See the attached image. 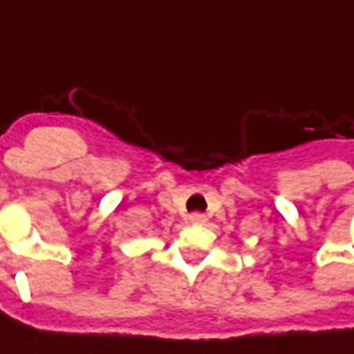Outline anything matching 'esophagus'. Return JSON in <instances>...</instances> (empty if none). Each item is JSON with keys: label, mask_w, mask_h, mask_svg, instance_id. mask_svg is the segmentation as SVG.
Here are the masks:
<instances>
[{"label": "esophagus", "mask_w": 354, "mask_h": 354, "mask_svg": "<svg viewBox=\"0 0 354 354\" xmlns=\"http://www.w3.org/2000/svg\"><path fill=\"white\" fill-rule=\"evenodd\" d=\"M192 223H205L207 222V216L201 214V212H193V214H189V218H187Z\"/></svg>", "instance_id": "obj_1"}]
</instances>
